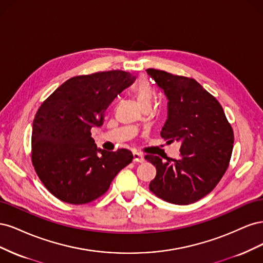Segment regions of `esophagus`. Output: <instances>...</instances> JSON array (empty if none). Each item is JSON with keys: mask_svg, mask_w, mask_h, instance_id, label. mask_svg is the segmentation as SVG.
Segmentation results:
<instances>
[{"mask_svg": "<svg viewBox=\"0 0 263 263\" xmlns=\"http://www.w3.org/2000/svg\"><path fill=\"white\" fill-rule=\"evenodd\" d=\"M133 156H134V161L135 162H144L145 161V157L139 153H134Z\"/></svg>", "mask_w": 263, "mask_h": 263, "instance_id": "esophagus-1", "label": "esophagus"}]
</instances>
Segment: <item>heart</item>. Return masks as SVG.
<instances>
[{"mask_svg":"<svg viewBox=\"0 0 263 263\" xmlns=\"http://www.w3.org/2000/svg\"><path fill=\"white\" fill-rule=\"evenodd\" d=\"M132 93L136 99L140 106L145 104H150L151 100L155 97V90L146 79H139V80L132 86Z\"/></svg>","mask_w":263,"mask_h":263,"instance_id":"heart-1","label":"heart"}]
</instances>
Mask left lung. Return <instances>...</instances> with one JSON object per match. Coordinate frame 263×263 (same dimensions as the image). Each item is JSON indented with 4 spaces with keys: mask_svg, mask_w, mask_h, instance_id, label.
Instances as JSON below:
<instances>
[{
    "mask_svg": "<svg viewBox=\"0 0 263 263\" xmlns=\"http://www.w3.org/2000/svg\"><path fill=\"white\" fill-rule=\"evenodd\" d=\"M168 99V116L160 133L166 144H181L180 160L147 155L156 178L149 189L162 200L192 204L208 195L226 172L233 153L234 132L224 109L194 79L147 69Z\"/></svg>",
    "mask_w": 263,
    "mask_h": 263,
    "instance_id": "8db88e82",
    "label": "left lung"
}]
</instances>
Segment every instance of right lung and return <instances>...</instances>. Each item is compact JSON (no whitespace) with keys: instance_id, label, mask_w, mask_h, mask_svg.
<instances>
[{"instance_id":"obj_1","label":"right lung","mask_w":263,"mask_h":263,"mask_svg":"<svg viewBox=\"0 0 263 263\" xmlns=\"http://www.w3.org/2000/svg\"><path fill=\"white\" fill-rule=\"evenodd\" d=\"M135 77L121 70L73 77L38 108L31 132V159L39 179L60 201L80 205L102 196L133 160L132 151L98 148L91 128Z\"/></svg>"}]
</instances>
